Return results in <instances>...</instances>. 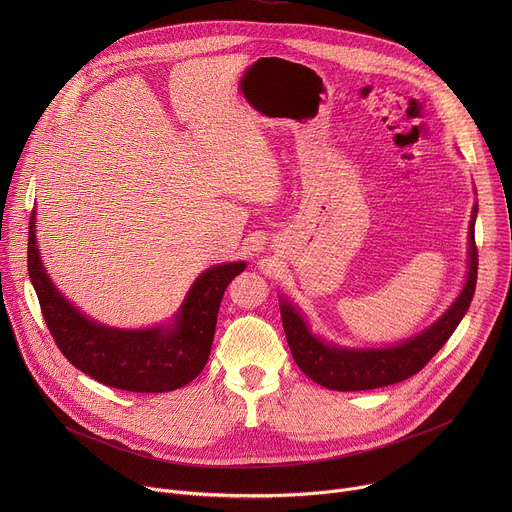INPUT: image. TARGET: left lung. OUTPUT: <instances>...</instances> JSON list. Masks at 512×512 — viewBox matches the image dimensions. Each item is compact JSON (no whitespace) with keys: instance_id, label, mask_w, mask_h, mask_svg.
Masks as SVG:
<instances>
[{"instance_id":"obj_1","label":"left lung","mask_w":512,"mask_h":512,"mask_svg":"<svg viewBox=\"0 0 512 512\" xmlns=\"http://www.w3.org/2000/svg\"><path fill=\"white\" fill-rule=\"evenodd\" d=\"M476 214L478 202L472 208V221L468 227V271L458 298L431 326L393 346L350 348L332 344L314 334L304 314L279 296L285 338L291 356L304 375L332 391H369L395 385L419 373L454 334L474 298L478 277V249L474 243Z\"/></svg>"}]
</instances>
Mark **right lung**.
Returning a JSON list of instances; mask_svg holds the SVG:
<instances>
[{"label":"right lung","mask_w":512,"mask_h":512,"mask_svg":"<svg viewBox=\"0 0 512 512\" xmlns=\"http://www.w3.org/2000/svg\"><path fill=\"white\" fill-rule=\"evenodd\" d=\"M247 261L202 271L174 318L152 328H113L95 322L64 298L46 273L30 216L28 273L46 326L60 352L95 381L133 393H166L194 381L210 356L218 308L227 285Z\"/></svg>","instance_id":"1"}]
</instances>
